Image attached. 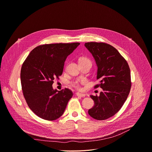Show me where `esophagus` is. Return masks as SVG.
I'll use <instances>...</instances> for the list:
<instances>
[{"label":"esophagus","instance_id":"34e87169","mask_svg":"<svg viewBox=\"0 0 152 152\" xmlns=\"http://www.w3.org/2000/svg\"><path fill=\"white\" fill-rule=\"evenodd\" d=\"M76 96H80V97H85V96H86L85 94L80 93H79V92L76 93Z\"/></svg>","mask_w":152,"mask_h":152}]
</instances>
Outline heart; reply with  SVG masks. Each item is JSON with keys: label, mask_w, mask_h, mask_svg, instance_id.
<instances>
[{"label": "heart", "mask_w": 152, "mask_h": 152, "mask_svg": "<svg viewBox=\"0 0 152 152\" xmlns=\"http://www.w3.org/2000/svg\"><path fill=\"white\" fill-rule=\"evenodd\" d=\"M91 62L90 61V59H88V58H86V57H83L80 58V63H82V62ZM86 82V80H75V82H73V86L74 87H75L77 89H79L80 88V86L81 84L82 83H84V82Z\"/></svg>", "instance_id": "obj_1"}]
</instances>
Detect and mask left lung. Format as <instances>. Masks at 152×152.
Returning a JSON list of instances; mask_svg holds the SVG:
<instances>
[{"instance_id":"1","label":"left lung","mask_w":152,"mask_h":152,"mask_svg":"<svg viewBox=\"0 0 152 152\" xmlns=\"http://www.w3.org/2000/svg\"><path fill=\"white\" fill-rule=\"evenodd\" d=\"M85 47L92 54L98 66L97 79L102 91L98 96L91 95L94 105L88 114L97 120L115 115L126 101L131 88L130 70L126 59L113 46L103 42H87Z\"/></svg>"}]
</instances>
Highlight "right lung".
Here are the masks:
<instances>
[{
	"label": "right lung",
	"mask_w": 152,
	"mask_h": 152,
	"mask_svg": "<svg viewBox=\"0 0 152 152\" xmlns=\"http://www.w3.org/2000/svg\"><path fill=\"white\" fill-rule=\"evenodd\" d=\"M80 43L51 44L34 48L22 64L20 72L22 89L30 108L40 118L53 121L64 113L73 96L68 88L54 90V78H59L64 62Z\"/></svg>",
	"instance_id": "obj_1"
}]
</instances>
